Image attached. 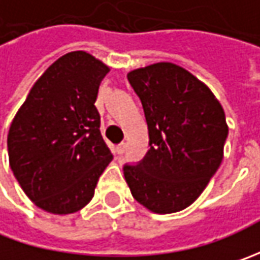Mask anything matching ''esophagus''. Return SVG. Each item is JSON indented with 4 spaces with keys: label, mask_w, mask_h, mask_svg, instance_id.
<instances>
[{
    "label": "esophagus",
    "mask_w": 260,
    "mask_h": 260,
    "mask_svg": "<svg viewBox=\"0 0 260 260\" xmlns=\"http://www.w3.org/2000/svg\"><path fill=\"white\" fill-rule=\"evenodd\" d=\"M125 150V143H120V145L117 146V153L118 155H123Z\"/></svg>",
    "instance_id": "obj_1"
}]
</instances>
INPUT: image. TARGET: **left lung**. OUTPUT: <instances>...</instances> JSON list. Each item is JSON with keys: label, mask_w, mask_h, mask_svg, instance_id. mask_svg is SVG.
Returning a JSON list of instances; mask_svg holds the SVG:
<instances>
[{"label": "left lung", "mask_w": 260, "mask_h": 260, "mask_svg": "<svg viewBox=\"0 0 260 260\" xmlns=\"http://www.w3.org/2000/svg\"><path fill=\"white\" fill-rule=\"evenodd\" d=\"M139 95L150 149L124 178L137 203L156 214L181 211L203 194L223 160L224 110L182 66L159 62L127 74Z\"/></svg>", "instance_id": "8db88e82"}]
</instances>
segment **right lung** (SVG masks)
<instances>
[{"label":"right lung","mask_w":260,"mask_h":260,"mask_svg":"<svg viewBox=\"0 0 260 260\" xmlns=\"http://www.w3.org/2000/svg\"><path fill=\"white\" fill-rule=\"evenodd\" d=\"M108 72L84 50L66 53L36 81L10 125L11 171L24 194L47 213L84 208L113 160L94 105Z\"/></svg>","instance_id":"obj_1"}]
</instances>
